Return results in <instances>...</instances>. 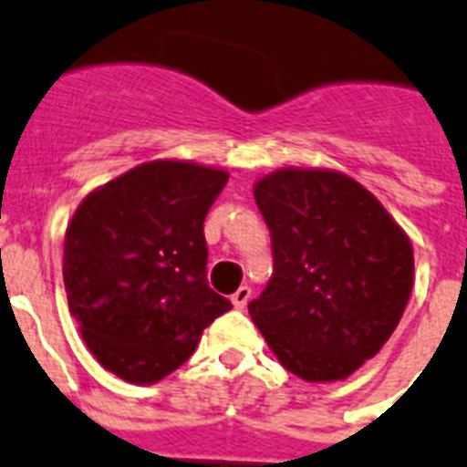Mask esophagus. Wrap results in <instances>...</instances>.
<instances>
[{
  "instance_id": "34e87169",
  "label": "esophagus",
  "mask_w": 467,
  "mask_h": 467,
  "mask_svg": "<svg viewBox=\"0 0 467 467\" xmlns=\"http://www.w3.org/2000/svg\"><path fill=\"white\" fill-rule=\"evenodd\" d=\"M250 295H253V290H250L247 285H241V287L231 295V304L236 308H245L247 301H250Z\"/></svg>"
}]
</instances>
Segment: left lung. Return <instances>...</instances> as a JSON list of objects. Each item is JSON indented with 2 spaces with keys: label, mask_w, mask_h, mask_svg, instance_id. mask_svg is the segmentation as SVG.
I'll use <instances>...</instances> for the list:
<instances>
[{
  "label": "left lung",
  "mask_w": 467,
  "mask_h": 467,
  "mask_svg": "<svg viewBox=\"0 0 467 467\" xmlns=\"http://www.w3.org/2000/svg\"><path fill=\"white\" fill-rule=\"evenodd\" d=\"M274 275L250 316L304 381L348 379L383 348L414 287V250L372 192L327 168H280L254 184Z\"/></svg>",
  "instance_id": "1"
}]
</instances>
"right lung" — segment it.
<instances>
[{
	"label": "right lung",
	"mask_w": 467,
	"mask_h": 467,
	"mask_svg": "<svg viewBox=\"0 0 467 467\" xmlns=\"http://www.w3.org/2000/svg\"><path fill=\"white\" fill-rule=\"evenodd\" d=\"M226 180L192 161H150L93 189L69 220V311L95 360L123 381L144 386L175 372L231 308L205 280L203 236Z\"/></svg>",
	"instance_id": "obj_1"
}]
</instances>
